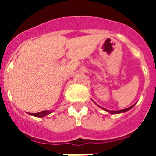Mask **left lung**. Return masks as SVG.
I'll list each match as a JSON object with an SVG mask.
<instances>
[{"label": "left lung", "instance_id": "8db88e82", "mask_svg": "<svg viewBox=\"0 0 156 156\" xmlns=\"http://www.w3.org/2000/svg\"><path fill=\"white\" fill-rule=\"evenodd\" d=\"M98 107H100L99 105H98ZM134 106V105H132V106H130V107H129V108H124V109H121V110H117V111H113V110H108V109H105V108H102V107H100L101 108H103V109H105V110H106L107 112H108V113H110V114H112V115H116V114H120V113H124V112H127L128 110H129V109H131V108H133Z\"/></svg>", "mask_w": 156, "mask_h": 156}]
</instances>
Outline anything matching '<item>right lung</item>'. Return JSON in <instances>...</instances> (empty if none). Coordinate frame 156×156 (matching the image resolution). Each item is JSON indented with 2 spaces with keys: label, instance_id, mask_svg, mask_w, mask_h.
<instances>
[{
  "label": "right lung",
  "instance_id": "1",
  "mask_svg": "<svg viewBox=\"0 0 156 156\" xmlns=\"http://www.w3.org/2000/svg\"><path fill=\"white\" fill-rule=\"evenodd\" d=\"M52 111H48V110H44V111L39 112V113H35V114H32V113H29V115H32V116H35V117L38 118H42L47 116V115H50Z\"/></svg>",
  "mask_w": 156,
  "mask_h": 156
}]
</instances>
